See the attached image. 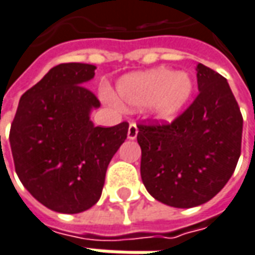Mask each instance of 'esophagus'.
<instances>
[{"label":"esophagus","mask_w":255,"mask_h":255,"mask_svg":"<svg viewBox=\"0 0 255 255\" xmlns=\"http://www.w3.org/2000/svg\"><path fill=\"white\" fill-rule=\"evenodd\" d=\"M137 134H138V128H137L134 122H130L129 129H128V138L134 139Z\"/></svg>","instance_id":"obj_1"}]
</instances>
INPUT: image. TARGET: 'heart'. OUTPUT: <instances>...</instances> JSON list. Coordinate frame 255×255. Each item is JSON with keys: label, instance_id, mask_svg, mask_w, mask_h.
<instances>
[{"label": "heart", "instance_id": "heart-1", "mask_svg": "<svg viewBox=\"0 0 255 255\" xmlns=\"http://www.w3.org/2000/svg\"><path fill=\"white\" fill-rule=\"evenodd\" d=\"M192 91V82L185 74L158 68L131 74L118 82L117 95L124 105L141 107L152 105L160 118H171L184 106Z\"/></svg>", "mask_w": 255, "mask_h": 255}]
</instances>
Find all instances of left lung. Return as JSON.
Segmentation results:
<instances>
[{
  "label": "left lung",
  "instance_id": "1",
  "mask_svg": "<svg viewBox=\"0 0 255 255\" xmlns=\"http://www.w3.org/2000/svg\"><path fill=\"white\" fill-rule=\"evenodd\" d=\"M199 94L171 124H139L141 179L158 202L191 208L211 200L235 171L244 118L226 78L198 64Z\"/></svg>",
  "mask_w": 255,
  "mask_h": 255
}]
</instances>
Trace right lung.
<instances>
[{
    "label": "right lung",
    "instance_id": "add662e5",
    "mask_svg": "<svg viewBox=\"0 0 255 255\" xmlns=\"http://www.w3.org/2000/svg\"><path fill=\"white\" fill-rule=\"evenodd\" d=\"M93 64L63 63L22 94L9 141L18 179L36 200L63 214L98 202L109 162L128 137V122L94 126L90 112L101 106L83 84Z\"/></svg>",
    "mask_w": 255,
    "mask_h": 255
}]
</instances>
